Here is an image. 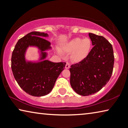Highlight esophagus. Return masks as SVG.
<instances>
[{"instance_id": "obj_1", "label": "esophagus", "mask_w": 128, "mask_h": 128, "mask_svg": "<svg viewBox=\"0 0 128 128\" xmlns=\"http://www.w3.org/2000/svg\"><path fill=\"white\" fill-rule=\"evenodd\" d=\"M70 64L68 63V62H66V69H69V68H70Z\"/></svg>"}]
</instances>
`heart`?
I'll list each match as a JSON object with an SVG mask.
<instances>
[{
    "instance_id": "b5f03b06",
    "label": "heart",
    "mask_w": 128,
    "mask_h": 128,
    "mask_svg": "<svg viewBox=\"0 0 128 128\" xmlns=\"http://www.w3.org/2000/svg\"><path fill=\"white\" fill-rule=\"evenodd\" d=\"M92 47V41L88 38H76L64 43L62 49L67 52H72L71 59L74 62L83 60L90 52Z\"/></svg>"
}]
</instances>
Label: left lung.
<instances>
[{"mask_svg": "<svg viewBox=\"0 0 128 128\" xmlns=\"http://www.w3.org/2000/svg\"><path fill=\"white\" fill-rule=\"evenodd\" d=\"M88 36L94 47L86 58L69 69L70 85L82 96L92 95L102 89L109 81L114 65L111 43L102 36L91 33Z\"/></svg>", "mask_w": 128, "mask_h": 128, "instance_id": "8db88e82", "label": "left lung"}]
</instances>
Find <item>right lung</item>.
I'll return each instance as SVG.
<instances>
[{"label": "right lung", "instance_id": "right-lung-1", "mask_svg": "<svg viewBox=\"0 0 128 128\" xmlns=\"http://www.w3.org/2000/svg\"><path fill=\"white\" fill-rule=\"evenodd\" d=\"M47 33L32 32L17 42L12 52L11 68L14 77L20 87L34 96L46 95L52 90L56 80L64 70L66 63L46 60V51L52 49L51 43L43 38ZM29 46L38 50V60H28L25 56Z\"/></svg>", "mask_w": 128, "mask_h": 128}]
</instances>
